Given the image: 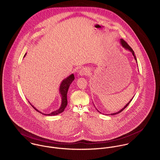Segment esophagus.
<instances>
[{"instance_id":"esophagus-1","label":"esophagus","mask_w":160,"mask_h":160,"mask_svg":"<svg viewBox=\"0 0 160 160\" xmlns=\"http://www.w3.org/2000/svg\"><path fill=\"white\" fill-rule=\"evenodd\" d=\"M89 73V69L87 67H83L79 71V74L80 76H86Z\"/></svg>"}]
</instances>
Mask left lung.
Instances as JSON below:
<instances>
[{
    "mask_svg": "<svg viewBox=\"0 0 160 160\" xmlns=\"http://www.w3.org/2000/svg\"><path fill=\"white\" fill-rule=\"evenodd\" d=\"M120 44H122V46L125 49H127V50H128V51H130V52H131V53H132V56H133V57H134V59H135V60H136V63H138V62H137V59H136V56H135V54H134V52L133 51V50L132 49V48H131V47L128 44V43H127V42H125V41L124 40H123L122 38H121L120 39ZM132 98L131 99V100H130V102H128L122 109H120L119 111H118L117 112H116V113H112V114H111V115H116V114H118V113H120L122 111H123L128 106V104L130 103V102H131V100H132ZM99 112H100L98 110H97ZM101 113V112H100Z\"/></svg>",
    "mask_w": 160,
    "mask_h": 160,
    "instance_id": "8db88e82",
    "label": "left lung"
}]
</instances>
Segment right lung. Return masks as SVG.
<instances>
[{
	"mask_svg": "<svg viewBox=\"0 0 160 160\" xmlns=\"http://www.w3.org/2000/svg\"><path fill=\"white\" fill-rule=\"evenodd\" d=\"M26 55V53L25 54L24 57H25ZM74 76L73 74H72L62 81L60 86V88H59V93L61 95V99H62L61 105H60V107L59 108V109L58 110L52 111V112H51L49 114H45L41 112L40 111H39L38 109H37L33 106H32L30 102V104L36 111H37L40 113H42V114L46 115V116H56V115H58L59 114L62 113V112H63V111L65 110V109L67 105V92H68V88H69L70 84L74 81Z\"/></svg>",
	"mask_w": 160,
	"mask_h": 160,
	"instance_id": "obj_1",
	"label": "right lung"
}]
</instances>
